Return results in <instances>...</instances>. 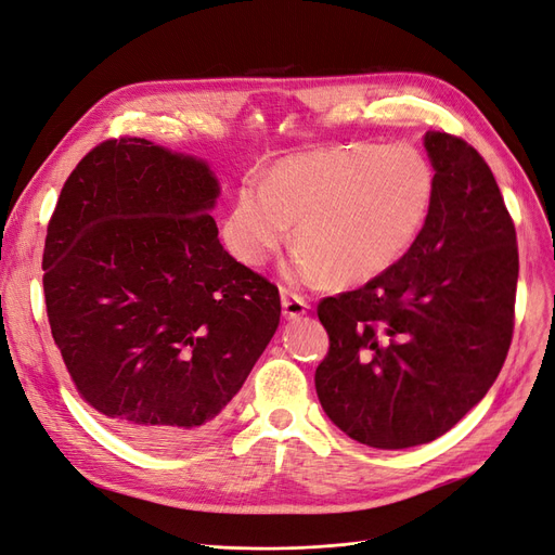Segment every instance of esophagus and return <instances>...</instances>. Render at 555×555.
Returning a JSON list of instances; mask_svg holds the SVG:
<instances>
[{
  "label": "esophagus",
  "instance_id": "34e87169",
  "mask_svg": "<svg viewBox=\"0 0 555 555\" xmlns=\"http://www.w3.org/2000/svg\"><path fill=\"white\" fill-rule=\"evenodd\" d=\"M308 310H310V306H308L306 298H300L298 294L282 289V314L284 317L298 319V317H304Z\"/></svg>",
  "mask_w": 555,
  "mask_h": 555
}]
</instances>
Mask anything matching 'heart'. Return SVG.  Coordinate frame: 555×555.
Returning a JSON list of instances; mask_svg holds the SVG:
<instances>
[{
  "label": "heart",
  "instance_id": "obj_1",
  "mask_svg": "<svg viewBox=\"0 0 555 555\" xmlns=\"http://www.w3.org/2000/svg\"><path fill=\"white\" fill-rule=\"evenodd\" d=\"M438 171L414 143L354 141L273 164L261 188L243 184L224 217V245L257 268L287 243L294 278L359 287L408 257L438 198Z\"/></svg>",
  "mask_w": 555,
  "mask_h": 555
}]
</instances>
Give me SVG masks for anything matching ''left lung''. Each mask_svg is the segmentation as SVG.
Returning <instances> with one entry per match:
<instances>
[{"mask_svg": "<svg viewBox=\"0 0 555 555\" xmlns=\"http://www.w3.org/2000/svg\"><path fill=\"white\" fill-rule=\"evenodd\" d=\"M438 198L424 236L391 271L317 308L328 354L314 386L326 416L375 449L433 442L491 389L507 359L516 229L489 164L426 131Z\"/></svg>", "mask_w": 555, "mask_h": 555, "instance_id": "1", "label": "left lung"}]
</instances>
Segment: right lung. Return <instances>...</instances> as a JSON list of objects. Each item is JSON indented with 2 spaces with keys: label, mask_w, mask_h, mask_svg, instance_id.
Returning <instances> with one entry per match:
<instances>
[{
  "label": "right lung",
  "mask_w": 555,
  "mask_h": 555,
  "mask_svg": "<svg viewBox=\"0 0 555 555\" xmlns=\"http://www.w3.org/2000/svg\"><path fill=\"white\" fill-rule=\"evenodd\" d=\"M217 196L204 159L111 139L78 162L48 224L43 294L66 371L147 447L210 428L280 324L275 284L217 238Z\"/></svg>",
  "instance_id": "right-lung-1"
}]
</instances>
